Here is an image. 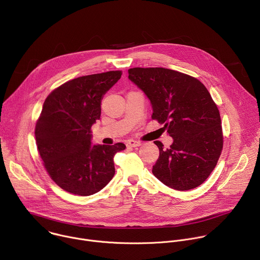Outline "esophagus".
Returning a JSON list of instances; mask_svg holds the SVG:
<instances>
[{
    "instance_id": "34e87169",
    "label": "esophagus",
    "mask_w": 260,
    "mask_h": 260,
    "mask_svg": "<svg viewBox=\"0 0 260 260\" xmlns=\"http://www.w3.org/2000/svg\"><path fill=\"white\" fill-rule=\"evenodd\" d=\"M128 147H139L142 145V143L140 141H135V140H129L126 144Z\"/></svg>"
}]
</instances>
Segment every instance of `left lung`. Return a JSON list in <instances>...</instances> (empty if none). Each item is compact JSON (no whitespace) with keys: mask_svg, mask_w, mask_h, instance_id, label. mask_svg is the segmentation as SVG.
<instances>
[{"mask_svg":"<svg viewBox=\"0 0 260 260\" xmlns=\"http://www.w3.org/2000/svg\"><path fill=\"white\" fill-rule=\"evenodd\" d=\"M128 79L150 101L156 119L173 143L155 141L159 157L153 175L176 190L196 188L210 176L223 146L219 110L198 79L165 68H133Z\"/></svg>","mask_w":260,"mask_h":260,"instance_id":"obj_1","label":"left lung"}]
</instances>
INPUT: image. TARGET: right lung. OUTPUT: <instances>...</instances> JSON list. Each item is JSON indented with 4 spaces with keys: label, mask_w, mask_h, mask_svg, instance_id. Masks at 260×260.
Here are the masks:
<instances>
[{
    "label": "right lung",
    "mask_w": 260,
    "mask_h": 260,
    "mask_svg": "<svg viewBox=\"0 0 260 260\" xmlns=\"http://www.w3.org/2000/svg\"><path fill=\"white\" fill-rule=\"evenodd\" d=\"M121 74L110 71L70 80L43 104L35 129L37 147L51 179L70 193H96L115 174L114 155L125 145H93L90 128L101 117L104 94Z\"/></svg>",
    "instance_id": "add662e5"
}]
</instances>
